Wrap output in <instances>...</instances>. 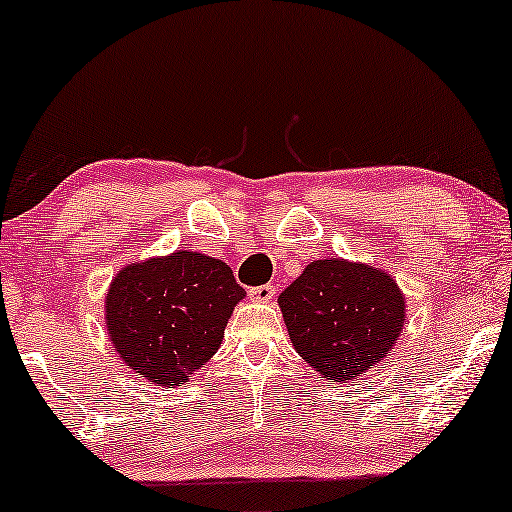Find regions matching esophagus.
<instances>
[{
    "instance_id": "obj_1",
    "label": "esophagus",
    "mask_w": 512,
    "mask_h": 512,
    "mask_svg": "<svg viewBox=\"0 0 512 512\" xmlns=\"http://www.w3.org/2000/svg\"><path fill=\"white\" fill-rule=\"evenodd\" d=\"M249 296H251V301L268 303V301H272V296H275V287H270V284H261V287H251L249 289Z\"/></svg>"
}]
</instances>
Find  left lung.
I'll return each mask as SVG.
<instances>
[{
	"mask_svg": "<svg viewBox=\"0 0 512 512\" xmlns=\"http://www.w3.org/2000/svg\"><path fill=\"white\" fill-rule=\"evenodd\" d=\"M277 303L296 353L338 383L381 362L404 327V296L393 275L343 258L310 263Z\"/></svg>",
	"mask_w": 512,
	"mask_h": 512,
	"instance_id": "1",
	"label": "left lung"
}]
</instances>
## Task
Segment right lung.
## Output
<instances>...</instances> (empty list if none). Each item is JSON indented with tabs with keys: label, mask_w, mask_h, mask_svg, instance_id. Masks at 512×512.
<instances>
[{
	"label": "right lung",
	"mask_w": 512,
	"mask_h": 512,
	"mask_svg": "<svg viewBox=\"0 0 512 512\" xmlns=\"http://www.w3.org/2000/svg\"><path fill=\"white\" fill-rule=\"evenodd\" d=\"M242 298L223 261L174 251L117 272L105 296V324L126 367L157 386H178L221 348Z\"/></svg>",
	"instance_id": "right-lung-1"
}]
</instances>
